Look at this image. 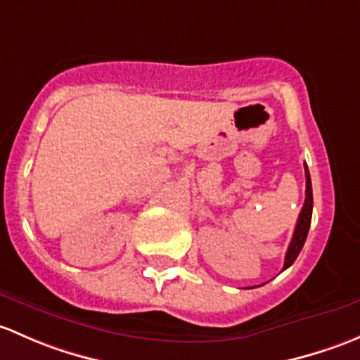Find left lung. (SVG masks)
Returning <instances> with one entry per match:
<instances>
[{
    "instance_id": "8db88e82",
    "label": "left lung",
    "mask_w": 360,
    "mask_h": 360,
    "mask_svg": "<svg viewBox=\"0 0 360 360\" xmlns=\"http://www.w3.org/2000/svg\"><path fill=\"white\" fill-rule=\"evenodd\" d=\"M305 176H307V191H305V202H303L302 211H300L298 221H296L295 234H292V239L290 243V248H288L286 258H284V269L292 265V262L296 260V257L302 251L303 244H305L307 234H309L310 221H312V207H314V198H312V181H310V173L309 168L305 165Z\"/></svg>"
}]
</instances>
